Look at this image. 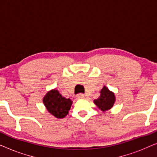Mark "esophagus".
<instances>
[{"label":"esophagus","instance_id":"obj_1","mask_svg":"<svg viewBox=\"0 0 157 157\" xmlns=\"http://www.w3.org/2000/svg\"><path fill=\"white\" fill-rule=\"evenodd\" d=\"M76 97L78 98H83V97H84V94H78L76 95Z\"/></svg>","mask_w":157,"mask_h":157}]
</instances>
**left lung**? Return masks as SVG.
<instances>
[{
    "label": "left lung",
    "mask_w": 157,
    "mask_h": 157,
    "mask_svg": "<svg viewBox=\"0 0 157 157\" xmlns=\"http://www.w3.org/2000/svg\"><path fill=\"white\" fill-rule=\"evenodd\" d=\"M100 94L99 97L94 101V104L102 111H106L112 108L116 101L114 94L109 91L106 86L103 87Z\"/></svg>",
    "instance_id": "left-lung-1"
}]
</instances>
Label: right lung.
<instances>
[{"mask_svg":"<svg viewBox=\"0 0 157 157\" xmlns=\"http://www.w3.org/2000/svg\"><path fill=\"white\" fill-rule=\"evenodd\" d=\"M43 102L48 112L58 119L66 117L72 105V101L62 96L56 89L49 91L44 97Z\"/></svg>","mask_w":157,"mask_h":157,"instance_id":"obj_1","label":"right lung"}]
</instances>
